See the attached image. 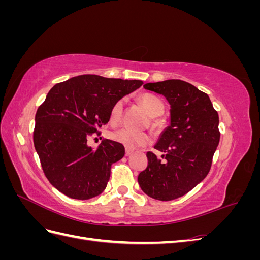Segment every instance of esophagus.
<instances>
[{
	"mask_svg": "<svg viewBox=\"0 0 260 260\" xmlns=\"http://www.w3.org/2000/svg\"><path fill=\"white\" fill-rule=\"evenodd\" d=\"M132 149H129V148H125V156H130L132 154Z\"/></svg>",
	"mask_w": 260,
	"mask_h": 260,
	"instance_id": "34e87169",
	"label": "esophagus"
}]
</instances>
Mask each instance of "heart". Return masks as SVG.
Instances as JSON below:
<instances>
[{
  "instance_id": "heart-1",
  "label": "heart",
  "mask_w": 260,
  "mask_h": 260,
  "mask_svg": "<svg viewBox=\"0 0 260 260\" xmlns=\"http://www.w3.org/2000/svg\"><path fill=\"white\" fill-rule=\"evenodd\" d=\"M139 101L141 104L144 106V108L149 114V116L154 117L153 118V125L155 128L160 127L161 122L156 119L155 117L159 116L164 113V103L158 99L152 94H142L139 98ZM123 114V100L117 101L116 103L113 105L112 111H111V122L112 123H118L121 120V117ZM111 138L116 141L117 143L123 145L129 149H133L139 146H144L151 141V137H149L148 133L146 132H141V131H135L129 128H121L115 130L111 133Z\"/></svg>"
}]
</instances>
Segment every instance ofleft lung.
I'll return each mask as SVG.
<instances>
[{"label":"left lung","mask_w":260,"mask_h":260,"mask_svg":"<svg viewBox=\"0 0 260 260\" xmlns=\"http://www.w3.org/2000/svg\"><path fill=\"white\" fill-rule=\"evenodd\" d=\"M170 104V124L147 152V167L138 177L142 191L158 201H172L205 179L220 140L219 116L209 96L193 84L177 79L146 83Z\"/></svg>","instance_id":"obj_1"}]
</instances>
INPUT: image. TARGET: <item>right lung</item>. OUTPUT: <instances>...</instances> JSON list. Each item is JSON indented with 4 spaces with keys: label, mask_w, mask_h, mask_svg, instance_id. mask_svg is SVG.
Masks as SVG:
<instances>
[{
    "label": "right lung",
    "mask_w": 260,
    "mask_h": 260,
    "mask_svg": "<svg viewBox=\"0 0 260 260\" xmlns=\"http://www.w3.org/2000/svg\"><path fill=\"white\" fill-rule=\"evenodd\" d=\"M141 80L81 75L55 84L36 114L34 143L45 177L70 199L90 200L105 190L112 165L123 145L103 140L96 149L89 139L106 124L117 101L139 89Z\"/></svg>",
    "instance_id": "obj_1"
}]
</instances>
